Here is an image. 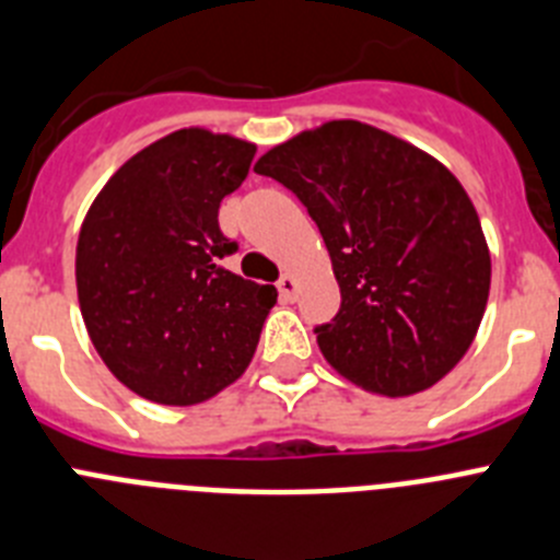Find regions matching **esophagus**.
I'll return each instance as SVG.
<instances>
[{
    "label": "esophagus",
    "mask_w": 560,
    "mask_h": 560,
    "mask_svg": "<svg viewBox=\"0 0 560 560\" xmlns=\"http://www.w3.org/2000/svg\"><path fill=\"white\" fill-rule=\"evenodd\" d=\"M295 292H298V281L292 279V276H281L279 279V295L284 304H290V301H295Z\"/></svg>",
    "instance_id": "esophagus-1"
}]
</instances>
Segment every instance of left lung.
<instances>
[{
    "mask_svg": "<svg viewBox=\"0 0 560 560\" xmlns=\"http://www.w3.org/2000/svg\"><path fill=\"white\" fill-rule=\"evenodd\" d=\"M254 171L295 192L331 256L342 304L315 328L326 362L386 398L445 378L478 334L492 281L478 212L456 176L359 121L295 135Z\"/></svg>",
    "mask_w": 560,
    "mask_h": 560,
    "instance_id": "1",
    "label": "left lung"
}]
</instances>
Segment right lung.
<instances>
[{"mask_svg":"<svg viewBox=\"0 0 560 560\" xmlns=\"http://www.w3.org/2000/svg\"><path fill=\"white\" fill-rule=\"evenodd\" d=\"M254 154L232 135L179 129L124 162L88 209L82 320L109 373L140 398L201 404L250 364L279 292L223 268L237 243L218 209Z\"/></svg>","mask_w":560,"mask_h":560,"instance_id":"add662e5","label":"right lung"}]
</instances>
